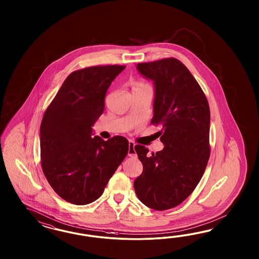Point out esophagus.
Here are the masks:
<instances>
[{
    "mask_svg": "<svg viewBox=\"0 0 259 259\" xmlns=\"http://www.w3.org/2000/svg\"><path fill=\"white\" fill-rule=\"evenodd\" d=\"M135 143L133 141H129V149H128V156L129 157H137V153L135 151Z\"/></svg>",
    "mask_w": 259,
    "mask_h": 259,
    "instance_id": "esophagus-1",
    "label": "esophagus"
}]
</instances>
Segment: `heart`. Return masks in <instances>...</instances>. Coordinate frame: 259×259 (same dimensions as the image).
Returning a JSON list of instances; mask_svg holds the SVG:
<instances>
[{"label": "heart", "instance_id": "b5f03b06", "mask_svg": "<svg viewBox=\"0 0 259 259\" xmlns=\"http://www.w3.org/2000/svg\"><path fill=\"white\" fill-rule=\"evenodd\" d=\"M144 87V84H142V83H137L136 85H135V88L136 87Z\"/></svg>", "mask_w": 259, "mask_h": 259}]
</instances>
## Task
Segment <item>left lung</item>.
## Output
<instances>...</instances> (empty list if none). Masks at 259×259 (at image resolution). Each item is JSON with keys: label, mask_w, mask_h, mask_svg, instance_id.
Masks as SVG:
<instances>
[{"label": "left lung", "mask_w": 259, "mask_h": 259, "mask_svg": "<svg viewBox=\"0 0 259 259\" xmlns=\"http://www.w3.org/2000/svg\"><path fill=\"white\" fill-rule=\"evenodd\" d=\"M141 76L155 87L154 117L164 148L147 155L136 145L143 171L134 181L139 199L164 211L184 201L201 180L210 157L209 103L187 67L175 58L138 63Z\"/></svg>", "instance_id": "obj_1"}]
</instances>
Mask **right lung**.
<instances>
[{"label":"right lung","instance_id":"right-lung-1","mask_svg":"<svg viewBox=\"0 0 259 259\" xmlns=\"http://www.w3.org/2000/svg\"><path fill=\"white\" fill-rule=\"evenodd\" d=\"M124 68L104 65L74 71L44 115L41 168L50 186L67 202L85 205L98 199L128 153L125 138L103 141L93 137L92 128L103 113L107 89Z\"/></svg>","mask_w":259,"mask_h":259}]
</instances>
